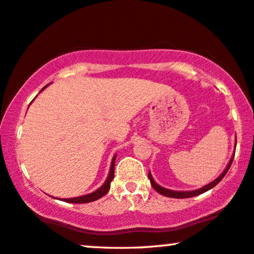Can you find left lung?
I'll return each instance as SVG.
<instances>
[{
	"instance_id": "1",
	"label": "left lung",
	"mask_w": 254,
	"mask_h": 254,
	"mask_svg": "<svg viewBox=\"0 0 254 254\" xmlns=\"http://www.w3.org/2000/svg\"><path fill=\"white\" fill-rule=\"evenodd\" d=\"M236 145H237V138H236ZM233 158H235V152H233L232 157H231V159H230V161H229L228 166L225 167L224 172H223V173H222L221 175H219V177H218L217 179H216V180H214L212 182H210V184H208L207 186H204V187H202V188H200V189H196V190L178 191V190H171V189H166V188L161 187V186H159V185L157 184V182H155V181L153 180V178H152V175H151L150 172H148V179H150L152 187H153V188L155 189V190H157V191L159 192V194H161V195H164V196H167V197H174V198H187V197H194V196H197V195H200V194H203V192L208 191L209 189L214 188L216 185L219 184V181H221L222 179L225 177V174L228 173L229 168H230V166H231V164H232V161H233Z\"/></svg>"
}]
</instances>
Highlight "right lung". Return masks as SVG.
<instances>
[{
  "instance_id": "add662e5",
  "label": "right lung",
  "mask_w": 254,
  "mask_h": 254,
  "mask_svg": "<svg viewBox=\"0 0 254 254\" xmlns=\"http://www.w3.org/2000/svg\"><path fill=\"white\" fill-rule=\"evenodd\" d=\"M49 86V84H47ZM45 86L43 88L40 92H43L44 89L47 87ZM115 160H116V154L114 155L113 158V161H111V166H110V171H109V175H108L107 180L104 184L101 186V187L97 189V190L90 192V194H87V195H83V196H77V197H72V198H62L64 202H69V203H88V202H93V201H96L99 200V198L102 197L107 194L108 191H109L110 189V184L111 181H113L114 179V175H115Z\"/></svg>"
}]
</instances>
